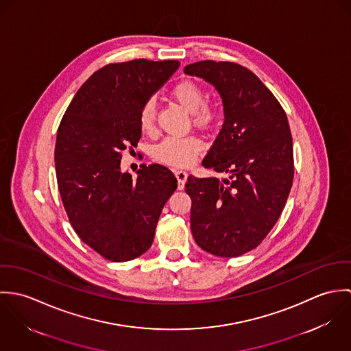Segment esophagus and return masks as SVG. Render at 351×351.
Segmentation results:
<instances>
[{"instance_id": "obj_1", "label": "esophagus", "mask_w": 351, "mask_h": 351, "mask_svg": "<svg viewBox=\"0 0 351 351\" xmlns=\"http://www.w3.org/2000/svg\"><path fill=\"white\" fill-rule=\"evenodd\" d=\"M176 177H177V181H178V189L182 191L184 186H185L188 174H186V171H184V170H177V171H176Z\"/></svg>"}]
</instances>
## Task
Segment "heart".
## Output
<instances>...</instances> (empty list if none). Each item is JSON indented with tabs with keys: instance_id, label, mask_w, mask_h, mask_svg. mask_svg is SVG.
Here are the masks:
<instances>
[{
	"instance_id": "obj_1",
	"label": "heart",
	"mask_w": 351,
	"mask_h": 351,
	"mask_svg": "<svg viewBox=\"0 0 351 351\" xmlns=\"http://www.w3.org/2000/svg\"><path fill=\"white\" fill-rule=\"evenodd\" d=\"M171 97L191 113L193 124L201 128H212L220 114L217 105L205 101V93L199 84L185 80L176 84L170 90ZM155 102L147 100L139 110V127L145 134H151L155 125ZM202 149V141L196 135L169 136L160 141L152 151L156 160L173 166L193 163Z\"/></svg>"
}]
</instances>
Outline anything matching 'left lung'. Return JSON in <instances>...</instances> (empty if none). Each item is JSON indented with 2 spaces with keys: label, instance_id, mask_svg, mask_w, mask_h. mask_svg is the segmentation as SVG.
I'll return each instance as SVG.
<instances>
[{
  "label": "left lung",
  "instance_id": "1",
  "mask_svg": "<svg viewBox=\"0 0 351 351\" xmlns=\"http://www.w3.org/2000/svg\"><path fill=\"white\" fill-rule=\"evenodd\" d=\"M184 71L221 96L224 124L202 165L228 174L221 181L188 177L192 234L206 252L239 256L261 245L288 200L295 173L288 117L262 81L235 62L201 60Z\"/></svg>",
  "mask_w": 351,
  "mask_h": 351
}]
</instances>
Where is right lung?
<instances>
[{"label":"right lung","instance_id":"right-lung-1","mask_svg":"<svg viewBox=\"0 0 351 351\" xmlns=\"http://www.w3.org/2000/svg\"><path fill=\"white\" fill-rule=\"evenodd\" d=\"M178 60L109 63L80 88L58 128V189L80 239L105 259L131 261L149 250L158 219L177 189L165 166L142 165L138 178L123 173V151L136 147L139 110Z\"/></svg>","mask_w":351,"mask_h":351}]
</instances>
